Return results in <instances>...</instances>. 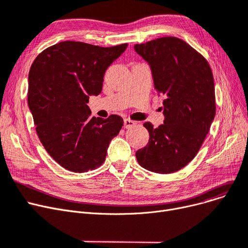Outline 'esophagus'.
I'll use <instances>...</instances> for the list:
<instances>
[{
  "label": "esophagus",
  "mask_w": 248,
  "mask_h": 248,
  "mask_svg": "<svg viewBox=\"0 0 248 248\" xmlns=\"http://www.w3.org/2000/svg\"><path fill=\"white\" fill-rule=\"evenodd\" d=\"M136 124L135 122L131 121V120H127V118H125V120L124 121V128H131L132 126H134Z\"/></svg>",
  "instance_id": "1"
}]
</instances>
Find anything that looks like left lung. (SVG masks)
<instances>
[{"label": "left lung", "instance_id": "8db88e82", "mask_svg": "<svg viewBox=\"0 0 248 248\" xmlns=\"http://www.w3.org/2000/svg\"><path fill=\"white\" fill-rule=\"evenodd\" d=\"M134 49L148 62L164 105L162 124L155 128L144 124L150 139L136 157L149 171L172 173L195 158L215 118L212 70L202 55L177 37L157 38Z\"/></svg>", "mask_w": 248, "mask_h": 248}]
</instances>
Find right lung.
Wrapping results in <instances>:
<instances>
[{"mask_svg": "<svg viewBox=\"0 0 248 248\" xmlns=\"http://www.w3.org/2000/svg\"><path fill=\"white\" fill-rule=\"evenodd\" d=\"M127 44L101 47L62 41L34 60L28 76V106L46 152L73 172L100 166L111 140L124 124L121 116H91L90 96L101 93L105 71Z\"/></svg>", "mask_w": 248, "mask_h": 248, "instance_id": "1", "label": "right lung"}]
</instances>
